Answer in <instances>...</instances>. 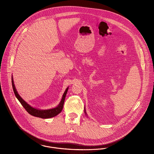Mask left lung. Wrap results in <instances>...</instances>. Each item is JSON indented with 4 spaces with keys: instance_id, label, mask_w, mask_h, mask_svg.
<instances>
[{
    "instance_id": "left-lung-1",
    "label": "left lung",
    "mask_w": 154,
    "mask_h": 154,
    "mask_svg": "<svg viewBox=\"0 0 154 154\" xmlns=\"http://www.w3.org/2000/svg\"><path fill=\"white\" fill-rule=\"evenodd\" d=\"M85 114H87V112H86V111H85Z\"/></svg>"
}]
</instances>
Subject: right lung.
<instances>
[{
  "mask_svg": "<svg viewBox=\"0 0 154 154\" xmlns=\"http://www.w3.org/2000/svg\"><path fill=\"white\" fill-rule=\"evenodd\" d=\"M12 88H13L14 94H15L16 97L17 98V99L21 103L22 106L24 107V109L26 110V111L29 114H31L33 116L42 118V119H48V118L53 117L57 116L62 111V110L63 109V104H64L66 94L67 92L68 88H66V89L63 95V97H62L60 103L56 108L48 109V110H40V109L33 108L32 107L29 106L20 97V95L18 94V93L16 89V88L15 87V85L14 83V80H13L12 78Z\"/></svg>",
  "mask_w": 154,
  "mask_h": 154,
  "instance_id": "obj_1",
  "label": "right lung"
}]
</instances>
